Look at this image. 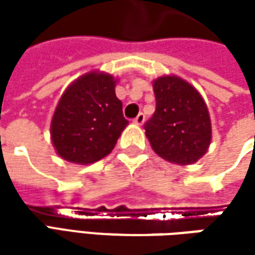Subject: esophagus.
<instances>
[{
  "mask_svg": "<svg viewBox=\"0 0 255 255\" xmlns=\"http://www.w3.org/2000/svg\"><path fill=\"white\" fill-rule=\"evenodd\" d=\"M144 119H146V118H144V115H143V113H139V115L133 119V123H134V125H137V126H142L143 123H144Z\"/></svg>",
  "mask_w": 255,
  "mask_h": 255,
  "instance_id": "34e87169",
  "label": "esophagus"
}]
</instances>
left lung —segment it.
I'll use <instances>...</instances> for the list:
<instances>
[{
	"mask_svg": "<svg viewBox=\"0 0 255 255\" xmlns=\"http://www.w3.org/2000/svg\"><path fill=\"white\" fill-rule=\"evenodd\" d=\"M156 111L146 122V137L157 156L187 166L201 159L211 143V121L200 92L177 75L152 82Z\"/></svg>",
	"mask_w": 255,
	"mask_h": 255,
	"instance_id": "obj_1",
	"label": "left lung"
}]
</instances>
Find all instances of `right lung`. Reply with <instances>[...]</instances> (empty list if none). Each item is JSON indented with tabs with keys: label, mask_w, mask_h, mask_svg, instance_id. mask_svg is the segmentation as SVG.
Returning <instances> with one entry per match:
<instances>
[{
	"label": "right lung",
	"mask_w": 255,
	"mask_h": 255,
	"mask_svg": "<svg viewBox=\"0 0 255 255\" xmlns=\"http://www.w3.org/2000/svg\"><path fill=\"white\" fill-rule=\"evenodd\" d=\"M116 84L113 75L96 69L65 89L51 121V140L64 160L86 166L112 152L129 125L115 93Z\"/></svg>",
	"instance_id": "right-lung-1"
}]
</instances>
